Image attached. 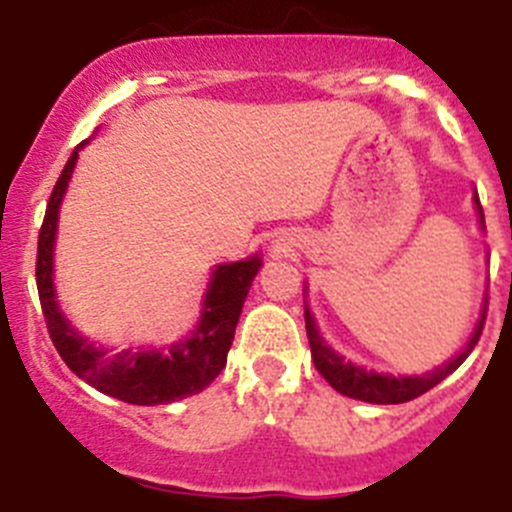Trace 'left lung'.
Returning a JSON list of instances; mask_svg holds the SVG:
<instances>
[{"instance_id": "1", "label": "left lung", "mask_w": 512, "mask_h": 512, "mask_svg": "<svg viewBox=\"0 0 512 512\" xmlns=\"http://www.w3.org/2000/svg\"><path fill=\"white\" fill-rule=\"evenodd\" d=\"M474 202H477L479 220H482V225H485V212H482V205H479V197H474ZM485 315H487V302H485V312H482V320H479V325L474 328L467 348H464L456 359H451L446 366H441V369H436V372L431 374H423V377H392V374H374L361 369V366H354L351 361L338 356L333 348L325 346L318 328H315V320H312L310 310H305V328H307V338H310V354H312V361H315V369L323 374L325 382H328L333 390H338L346 397H354V400L377 402V405H397V402L415 400V397H420L423 392L433 390L438 382H443L451 372H456V369L464 364V359L472 354V348L477 346L479 336H482Z\"/></svg>"}]
</instances>
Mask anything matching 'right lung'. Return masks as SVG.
Instances as JSON below:
<instances>
[{
  "label": "right lung",
  "mask_w": 512,
  "mask_h": 512,
  "mask_svg": "<svg viewBox=\"0 0 512 512\" xmlns=\"http://www.w3.org/2000/svg\"><path fill=\"white\" fill-rule=\"evenodd\" d=\"M76 156L79 151L71 153L66 161L45 207L38 235V259H35L40 307L58 356L76 377L92 384L94 390L130 405H164L197 395L225 369L243 300L253 277L259 274L261 259L253 256L238 264L217 266L207 289L202 320L192 338L174 343L164 351H125V354L107 356V351L94 348L66 323L53 295V241H56L58 207L69 187Z\"/></svg>",
  "instance_id": "1"
}]
</instances>
